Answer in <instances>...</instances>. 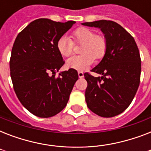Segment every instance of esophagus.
<instances>
[{"instance_id":"1","label":"esophagus","mask_w":151,"mask_h":151,"mask_svg":"<svg viewBox=\"0 0 151 151\" xmlns=\"http://www.w3.org/2000/svg\"><path fill=\"white\" fill-rule=\"evenodd\" d=\"M78 77H79V78H84V73L81 71H78Z\"/></svg>"}]
</instances>
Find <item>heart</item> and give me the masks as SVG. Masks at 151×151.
Returning <instances> with one entry per match:
<instances>
[{
	"label": "heart",
	"instance_id": "obj_1",
	"mask_svg": "<svg viewBox=\"0 0 151 151\" xmlns=\"http://www.w3.org/2000/svg\"><path fill=\"white\" fill-rule=\"evenodd\" d=\"M74 44L82 45L80 52L82 55L69 58L66 66L77 70H85L94 62L102 59L106 51V41L104 37L96 35L92 29L81 27L71 35ZM56 48L62 56H70L73 50L72 40L67 36H62L57 41Z\"/></svg>",
	"mask_w": 151,
	"mask_h": 151
}]
</instances>
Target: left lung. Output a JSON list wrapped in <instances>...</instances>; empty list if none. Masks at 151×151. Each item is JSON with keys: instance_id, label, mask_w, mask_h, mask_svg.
<instances>
[{"instance_id": "left-lung-1", "label": "left lung", "mask_w": 151, "mask_h": 151, "mask_svg": "<svg viewBox=\"0 0 151 151\" xmlns=\"http://www.w3.org/2000/svg\"><path fill=\"white\" fill-rule=\"evenodd\" d=\"M81 24L100 29L106 41L104 56L92 70L101 77L84 74L88 82L85 101L96 114L114 117L130 105L139 85L141 59L138 47L131 34L114 21L99 20Z\"/></svg>"}]
</instances>
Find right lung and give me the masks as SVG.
<instances>
[{
  "label": "right lung",
  "instance_id": "1",
  "mask_svg": "<svg viewBox=\"0 0 151 151\" xmlns=\"http://www.w3.org/2000/svg\"><path fill=\"white\" fill-rule=\"evenodd\" d=\"M75 22L38 19L15 38L10 59L13 87L20 103L35 116L50 117L63 110L78 81L74 69L55 77L64 64L57 41Z\"/></svg>",
  "mask_w": 151,
  "mask_h": 151
}]
</instances>
